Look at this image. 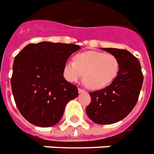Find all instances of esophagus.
<instances>
[{
  "mask_svg": "<svg viewBox=\"0 0 154 154\" xmlns=\"http://www.w3.org/2000/svg\"><path fill=\"white\" fill-rule=\"evenodd\" d=\"M78 91H79V94H81V93H85V89H81V88H79V89H78Z\"/></svg>",
  "mask_w": 154,
  "mask_h": 154,
  "instance_id": "esophagus-1",
  "label": "esophagus"
}]
</instances>
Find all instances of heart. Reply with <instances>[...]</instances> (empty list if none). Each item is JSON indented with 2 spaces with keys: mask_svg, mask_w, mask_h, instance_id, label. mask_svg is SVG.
Here are the masks:
<instances>
[{
  "mask_svg": "<svg viewBox=\"0 0 154 154\" xmlns=\"http://www.w3.org/2000/svg\"><path fill=\"white\" fill-rule=\"evenodd\" d=\"M119 60L110 53L86 51L75 55V61L65 65V76L69 81L76 82L84 75V82L91 89H100L114 81L119 71Z\"/></svg>",
  "mask_w": 154,
  "mask_h": 154,
  "instance_id": "1",
  "label": "heart"
}]
</instances>
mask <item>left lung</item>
Segmentation results:
<instances>
[{
  "label": "left lung",
  "instance_id": "8db88e82",
  "mask_svg": "<svg viewBox=\"0 0 154 154\" xmlns=\"http://www.w3.org/2000/svg\"><path fill=\"white\" fill-rule=\"evenodd\" d=\"M117 56L120 67L114 81L100 90L89 92L86 114L94 123L111 124L122 120L134 108L143 85V75L138 60L127 50L102 48Z\"/></svg>",
  "mask_w": 154,
  "mask_h": 154
}]
</instances>
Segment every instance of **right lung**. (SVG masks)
I'll return each instance as SVG.
<instances>
[{"label": "right lung", "instance_id": "1", "mask_svg": "<svg viewBox=\"0 0 154 154\" xmlns=\"http://www.w3.org/2000/svg\"><path fill=\"white\" fill-rule=\"evenodd\" d=\"M79 45L40 42L27 45L15 58L11 85L20 113L30 124L51 127L60 120L78 88L63 74L69 57Z\"/></svg>", "mask_w": 154, "mask_h": 154}]
</instances>
